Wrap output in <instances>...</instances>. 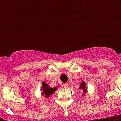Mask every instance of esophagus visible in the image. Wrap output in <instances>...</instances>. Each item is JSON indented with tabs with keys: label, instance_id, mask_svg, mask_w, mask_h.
Listing matches in <instances>:
<instances>
[{
	"label": "esophagus",
	"instance_id": "1",
	"mask_svg": "<svg viewBox=\"0 0 121 121\" xmlns=\"http://www.w3.org/2000/svg\"><path fill=\"white\" fill-rule=\"evenodd\" d=\"M63 86L64 87V88H67L68 86V85L67 83H65V84L63 85Z\"/></svg>",
	"mask_w": 121,
	"mask_h": 121
}]
</instances>
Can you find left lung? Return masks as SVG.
Listing matches in <instances>:
<instances>
[{"label":"left lung","mask_w":121,"mask_h":121,"mask_svg":"<svg viewBox=\"0 0 121 121\" xmlns=\"http://www.w3.org/2000/svg\"><path fill=\"white\" fill-rule=\"evenodd\" d=\"M80 87L83 90V92H84V93H85V92H86V89L85 88V82H82L81 83L80 86ZM83 95H84V94H83Z\"/></svg>","instance_id":"1"}]
</instances>
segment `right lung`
I'll return each instance as SVG.
<instances>
[{
  "label": "right lung",
  "mask_w": 121,
  "mask_h": 121,
  "mask_svg": "<svg viewBox=\"0 0 121 121\" xmlns=\"http://www.w3.org/2000/svg\"><path fill=\"white\" fill-rule=\"evenodd\" d=\"M43 94L45 95V97L46 98H48V96H49L50 95H52V94L54 93L56 89V87H55V88H49V86L46 83L44 82L43 83Z\"/></svg>",
  "instance_id": "right-lung-1"
}]
</instances>
